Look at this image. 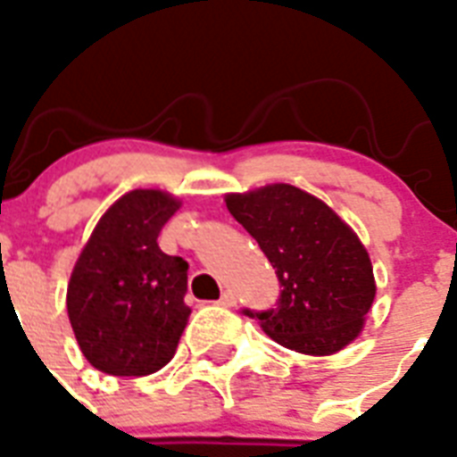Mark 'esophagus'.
<instances>
[{
  "label": "esophagus",
  "mask_w": 457,
  "mask_h": 457,
  "mask_svg": "<svg viewBox=\"0 0 457 457\" xmlns=\"http://www.w3.org/2000/svg\"><path fill=\"white\" fill-rule=\"evenodd\" d=\"M218 305H222V307H235V305H237L235 293H232V291H225V293H222L220 300H218Z\"/></svg>",
  "instance_id": "34e87169"
}]
</instances>
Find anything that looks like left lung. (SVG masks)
<instances>
[{
    "mask_svg": "<svg viewBox=\"0 0 457 457\" xmlns=\"http://www.w3.org/2000/svg\"><path fill=\"white\" fill-rule=\"evenodd\" d=\"M225 204L281 284L277 310L244 312L300 354L328 357L354 343L376 298L373 265L357 232L328 204L288 183L229 192Z\"/></svg>",
    "mask_w": 457,
    "mask_h": 457,
    "instance_id": "8db88e82",
    "label": "left lung"
}]
</instances>
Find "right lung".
Listing matches in <instances>:
<instances>
[{"label": "right lung", "mask_w": 457, "mask_h": 457, "mask_svg": "<svg viewBox=\"0 0 457 457\" xmlns=\"http://www.w3.org/2000/svg\"><path fill=\"white\" fill-rule=\"evenodd\" d=\"M180 199L131 190L96 222L74 262L68 317L81 354L107 376H150L180 343L190 307L187 262L157 244Z\"/></svg>", "instance_id": "add662e5"}]
</instances>
